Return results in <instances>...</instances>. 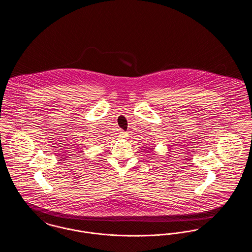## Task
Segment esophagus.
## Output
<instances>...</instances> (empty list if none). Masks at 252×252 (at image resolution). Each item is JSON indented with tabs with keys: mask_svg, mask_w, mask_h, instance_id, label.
Listing matches in <instances>:
<instances>
[{
	"mask_svg": "<svg viewBox=\"0 0 252 252\" xmlns=\"http://www.w3.org/2000/svg\"><path fill=\"white\" fill-rule=\"evenodd\" d=\"M120 137L122 139H126L128 137V134H127V132L121 131Z\"/></svg>",
	"mask_w": 252,
	"mask_h": 252,
	"instance_id": "obj_1",
	"label": "esophagus"
}]
</instances>
